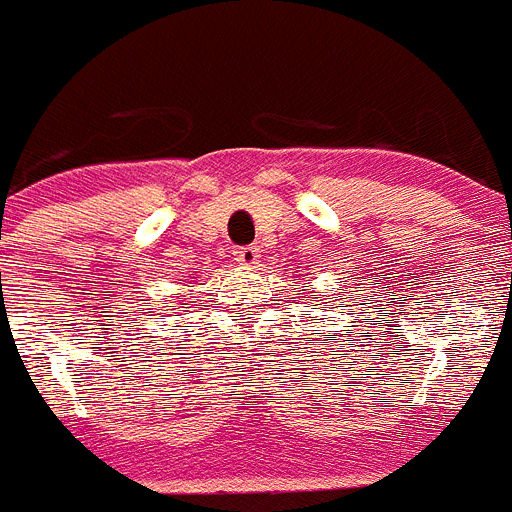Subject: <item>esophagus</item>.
Listing matches in <instances>:
<instances>
[{"instance_id":"esophagus-1","label":"esophagus","mask_w":512,"mask_h":512,"mask_svg":"<svg viewBox=\"0 0 512 512\" xmlns=\"http://www.w3.org/2000/svg\"><path fill=\"white\" fill-rule=\"evenodd\" d=\"M233 256H235V261H240V264L253 266V264H259L261 253L256 246H240V248H235Z\"/></svg>"}]
</instances>
